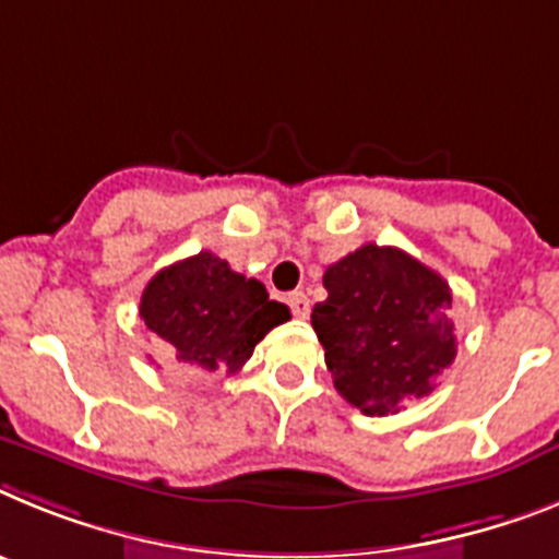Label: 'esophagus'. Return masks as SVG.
Wrapping results in <instances>:
<instances>
[{
    "instance_id": "obj_1",
    "label": "esophagus",
    "mask_w": 559,
    "mask_h": 559,
    "mask_svg": "<svg viewBox=\"0 0 559 559\" xmlns=\"http://www.w3.org/2000/svg\"><path fill=\"white\" fill-rule=\"evenodd\" d=\"M289 309H293L295 318L307 320L309 318V298L304 293H293L289 295Z\"/></svg>"
}]
</instances>
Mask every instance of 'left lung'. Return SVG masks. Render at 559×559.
Listing matches in <instances>:
<instances>
[{
  "label": "left lung",
  "instance_id": "8db88e82",
  "mask_svg": "<svg viewBox=\"0 0 559 559\" xmlns=\"http://www.w3.org/2000/svg\"><path fill=\"white\" fill-rule=\"evenodd\" d=\"M312 309L334 388L366 416L400 414L455 360L453 289L396 247L362 245L323 273Z\"/></svg>",
  "mask_w": 559,
  "mask_h": 559
}]
</instances>
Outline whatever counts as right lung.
<instances>
[{"label":"right lung","instance_id":"obj_1","mask_svg":"<svg viewBox=\"0 0 559 559\" xmlns=\"http://www.w3.org/2000/svg\"><path fill=\"white\" fill-rule=\"evenodd\" d=\"M140 318L182 373H236L255 343L289 320V309L270 300L261 281L233 273L225 259L202 250L148 281Z\"/></svg>","mask_w":559,"mask_h":559}]
</instances>
